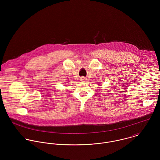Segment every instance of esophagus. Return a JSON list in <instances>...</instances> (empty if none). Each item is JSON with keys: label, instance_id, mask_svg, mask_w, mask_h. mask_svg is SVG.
I'll return each mask as SVG.
<instances>
[{"label": "esophagus", "instance_id": "1", "mask_svg": "<svg viewBox=\"0 0 160 160\" xmlns=\"http://www.w3.org/2000/svg\"><path fill=\"white\" fill-rule=\"evenodd\" d=\"M80 80H81V82H86V81H87V79H86L85 77H81Z\"/></svg>", "mask_w": 160, "mask_h": 160}]
</instances>
